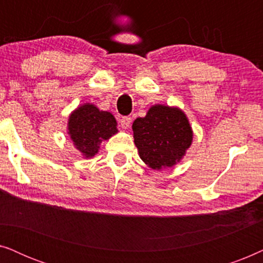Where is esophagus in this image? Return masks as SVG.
<instances>
[{"instance_id":"1","label":"esophagus","mask_w":263,"mask_h":263,"mask_svg":"<svg viewBox=\"0 0 263 263\" xmlns=\"http://www.w3.org/2000/svg\"><path fill=\"white\" fill-rule=\"evenodd\" d=\"M118 122H120V124H121V127H122V128L127 129V128L130 127L132 118L129 117V116H122V117L118 118Z\"/></svg>"}]
</instances>
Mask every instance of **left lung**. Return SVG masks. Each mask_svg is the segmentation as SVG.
<instances>
[{"label": "left lung", "instance_id": "obj_1", "mask_svg": "<svg viewBox=\"0 0 263 263\" xmlns=\"http://www.w3.org/2000/svg\"><path fill=\"white\" fill-rule=\"evenodd\" d=\"M140 158L154 170L170 167L192 145L193 132L185 115L177 107L152 106L146 117L133 123Z\"/></svg>", "mask_w": 263, "mask_h": 263}]
</instances>
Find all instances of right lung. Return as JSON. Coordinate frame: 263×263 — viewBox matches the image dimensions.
<instances>
[{
    "label": "right lung",
    "mask_w": 263,
    "mask_h": 263,
    "mask_svg": "<svg viewBox=\"0 0 263 263\" xmlns=\"http://www.w3.org/2000/svg\"><path fill=\"white\" fill-rule=\"evenodd\" d=\"M116 120L110 112L99 111L95 105L85 104L70 115L68 134L74 145L86 158L98 152L99 143L117 133Z\"/></svg>",
    "instance_id": "1"
}]
</instances>
